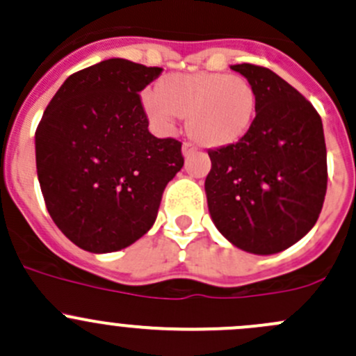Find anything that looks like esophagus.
I'll return each instance as SVG.
<instances>
[{
	"label": "esophagus",
	"instance_id": "34e87169",
	"mask_svg": "<svg viewBox=\"0 0 356 356\" xmlns=\"http://www.w3.org/2000/svg\"><path fill=\"white\" fill-rule=\"evenodd\" d=\"M195 152H196V148L191 145V143H184V145H182V155H184V156L193 155Z\"/></svg>",
	"mask_w": 356,
	"mask_h": 356
}]
</instances>
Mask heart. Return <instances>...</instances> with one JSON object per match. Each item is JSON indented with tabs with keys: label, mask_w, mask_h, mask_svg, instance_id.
Instances as JSON below:
<instances>
[{
	"label": "heart",
	"mask_w": 356,
	"mask_h": 356,
	"mask_svg": "<svg viewBox=\"0 0 356 356\" xmlns=\"http://www.w3.org/2000/svg\"><path fill=\"white\" fill-rule=\"evenodd\" d=\"M149 120L168 132L177 118H188V132L207 148L236 145L250 132L258 111L253 82L220 72L170 74L143 96Z\"/></svg>",
	"instance_id": "obj_1"
}]
</instances>
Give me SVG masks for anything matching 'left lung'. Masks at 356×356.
<instances>
[{
  "label": "left lung",
  "instance_id": "obj_1",
  "mask_svg": "<svg viewBox=\"0 0 356 356\" xmlns=\"http://www.w3.org/2000/svg\"><path fill=\"white\" fill-rule=\"evenodd\" d=\"M231 68L253 82L258 111L241 141L208 152V210L234 246L279 253L314 227L324 204L327 152L321 115L268 68Z\"/></svg>",
  "mask_w": 356,
  "mask_h": 356
}]
</instances>
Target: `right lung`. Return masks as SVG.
I'll return each instance as SVG.
<instances>
[{
    "mask_svg": "<svg viewBox=\"0 0 356 356\" xmlns=\"http://www.w3.org/2000/svg\"><path fill=\"white\" fill-rule=\"evenodd\" d=\"M163 68L110 58L75 72L35 129V167L53 222L91 253L127 248L155 224L184 165L174 138H155L139 91Z\"/></svg>",
    "mask_w": 356,
    "mask_h": 356,
    "instance_id": "1",
    "label": "right lung"
}]
</instances>
